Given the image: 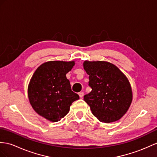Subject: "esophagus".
<instances>
[{
  "label": "esophagus",
  "instance_id": "34e87169",
  "mask_svg": "<svg viewBox=\"0 0 157 157\" xmlns=\"http://www.w3.org/2000/svg\"><path fill=\"white\" fill-rule=\"evenodd\" d=\"M78 95H79L80 97L82 98L83 96H84V93H82V92H80V93H78Z\"/></svg>",
  "mask_w": 157,
  "mask_h": 157
}]
</instances>
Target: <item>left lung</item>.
Wrapping results in <instances>:
<instances>
[{
    "mask_svg": "<svg viewBox=\"0 0 157 157\" xmlns=\"http://www.w3.org/2000/svg\"><path fill=\"white\" fill-rule=\"evenodd\" d=\"M89 75L90 93L84 96L93 115L102 123L117 121L127 112L132 101V88L125 75L106 61L83 63Z\"/></svg>",
    "mask_w": 157,
    "mask_h": 157,
    "instance_id": "8db88e82",
    "label": "left lung"
}]
</instances>
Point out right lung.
<instances>
[{
  "mask_svg": "<svg viewBox=\"0 0 157 157\" xmlns=\"http://www.w3.org/2000/svg\"><path fill=\"white\" fill-rule=\"evenodd\" d=\"M75 64L74 60L48 61L37 68L30 80V104L38 114L49 121H60L69 112L72 103L79 99L66 76Z\"/></svg>",
  "mask_w": 157,
  "mask_h": 157,
  "instance_id": "obj_1",
  "label": "right lung"
}]
</instances>
